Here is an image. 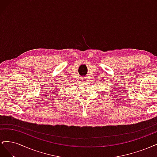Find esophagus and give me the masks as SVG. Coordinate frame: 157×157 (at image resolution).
Instances as JSON below:
<instances>
[{"label":"esophagus","mask_w":157,"mask_h":157,"mask_svg":"<svg viewBox=\"0 0 157 157\" xmlns=\"http://www.w3.org/2000/svg\"><path fill=\"white\" fill-rule=\"evenodd\" d=\"M82 80H83L84 82H85V81H86V80H87V78H86V77H83V78H82Z\"/></svg>","instance_id":"34e87169"}]
</instances>
